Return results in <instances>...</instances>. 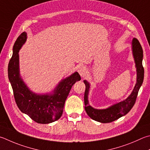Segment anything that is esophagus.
I'll return each mask as SVG.
<instances>
[{"label": "esophagus", "mask_w": 150, "mask_h": 150, "mask_svg": "<svg viewBox=\"0 0 150 150\" xmlns=\"http://www.w3.org/2000/svg\"><path fill=\"white\" fill-rule=\"evenodd\" d=\"M78 72L79 73V75L81 76L82 77H84V76L86 75L87 73V69L85 66H81L78 69Z\"/></svg>", "instance_id": "1"}]
</instances>
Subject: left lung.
<instances>
[{"instance_id": "1", "label": "left lung", "mask_w": 150, "mask_h": 150, "mask_svg": "<svg viewBox=\"0 0 150 150\" xmlns=\"http://www.w3.org/2000/svg\"><path fill=\"white\" fill-rule=\"evenodd\" d=\"M132 50L136 64V68H137V83H136L131 94L127 99L115 103L106 109H103V110L94 109L88 103V95L90 84L87 81L84 80V83L85 84L86 86L84 96V105H85L84 109H85L87 115L93 120L102 122V123L113 122L126 115L134 106L138 91L142 84L144 76V69L142 66L143 50L139 41L136 38H134L132 41Z\"/></svg>"}]
</instances>
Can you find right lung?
<instances>
[{
    "instance_id": "add662e5",
    "label": "right lung",
    "mask_w": 150,
    "mask_h": 150,
    "mask_svg": "<svg viewBox=\"0 0 150 150\" xmlns=\"http://www.w3.org/2000/svg\"><path fill=\"white\" fill-rule=\"evenodd\" d=\"M26 40L25 32L18 37L8 67V75L15 101L21 112L27 114L34 121L40 124L50 123L61 117L71 88L77 81L81 80V76L75 72L64 79L52 94H37L30 91L21 77L19 67L18 52Z\"/></svg>"
}]
</instances>
